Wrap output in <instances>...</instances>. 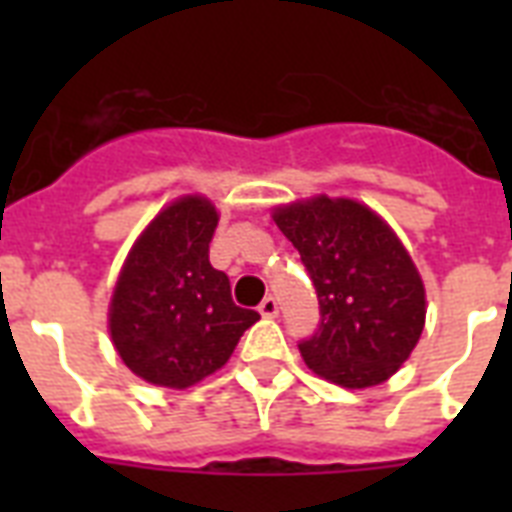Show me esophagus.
Listing matches in <instances>:
<instances>
[{"label": "esophagus", "mask_w": 512, "mask_h": 512, "mask_svg": "<svg viewBox=\"0 0 512 512\" xmlns=\"http://www.w3.org/2000/svg\"><path fill=\"white\" fill-rule=\"evenodd\" d=\"M257 311H260V316H265V319H276V316H279V303H276V297H265Z\"/></svg>", "instance_id": "obj_1"}]
</instances>
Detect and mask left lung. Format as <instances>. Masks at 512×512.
I'll return each mask as SVG.
<instances>
[{"label": "left lung", "mask_w": 512, "mask_h": 512, "mask_svg": "<svg viewBox=\"0 0 512 512\" xmlns=\"http://www.w3.org/2000/svg\"><path fill=\"white\" fill-rule=\"evenodd\" d=\"M303 257L321 327L300 342L308 369L340 388H374L412 356L425 329V284L404 241L364 201L311 196L271 212Z\"/></svg>", "instance_id": "obj_1"}]
</instances>
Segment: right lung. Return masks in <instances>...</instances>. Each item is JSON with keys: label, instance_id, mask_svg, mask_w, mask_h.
Returning a JSON list of instances; mask_svg holds the SVG:
<instances>
[{"label": "right lung", "instance_id": "right-lung-1", "mask_svg": "<svg viewBox=\"0 0 512 512\" xmlns=\"http://www.w3.org/2000/svg\"><path fill=\"white\" fill-rule=\"evenodd\" d=\"M220 212L185 193L140 231L108 303V335L135 377L185 390L228 364L257 311L231 300L223 271L209 265Z\"/></svg>", "mask_w": 512, "mask_h": 512}]
</instances>
